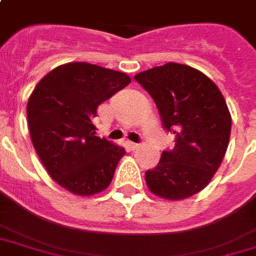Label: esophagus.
I'll return each instance as SVG.
<instances>
[{
  "label": "esophagus",
  "instance_id": "34e87169",
  "mask_svg": "<svg viewBox=\"0 0 256 256\" xmlns=\"http://www.w3.org/2000/svg\"><path fill=\"white\" fill-rule=\"evenodd\" d=\"M128 147L130 148V151H136V150L140 148V144L132 143V142H130V143H128Z\"/></svg>",
  "mask_w": 256,
  "mask_h": 256
}]
</instances>
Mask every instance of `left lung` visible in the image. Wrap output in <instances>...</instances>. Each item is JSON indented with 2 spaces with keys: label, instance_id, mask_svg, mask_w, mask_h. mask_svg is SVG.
Listing matches in <instances>:
<instances>
[{
  "label": "left lung",
  "instance_id": "8db88e82",
  "mask_svg": "<svg viewBox=\"0 0 256 256\" xmlns=\"http://www.w3.org/2000/svg\"><path fill=\"white\" fill-rule=\"evenodd\" d=\"M135 80L156 104L163 128L176 135V147L146 172V184L160 198L192 197L208 186L228 148L232 120L226 100L210 78L180 63L152 67Z\"/></svg>",
  "mask_w": 256,
  "mask_h": 256
}]
</instances>
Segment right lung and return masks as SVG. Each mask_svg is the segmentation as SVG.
Wrapping results in <instances>:
<instances>
[{
    "instance_id": "right-lung-1",
    "label": "right lung",
    "mask_w": 256,
    "mask_h": 256,
    "mask_svg": "<svg viewBox=\"0 0 256 256\" xmlns=\"http://www.w3.org/2000/svg\"><path fill=\"white\" fill-rule=\"evenodd\" d=\"M130 82L126 72L71 62L50 71L30 96L32 144L50 176L72 194L93 196L110 185L126 150L96 136L93 118Z\"/></svg>"
}]
</instances>
